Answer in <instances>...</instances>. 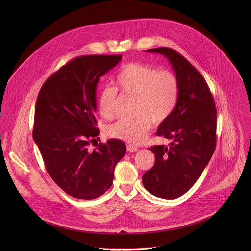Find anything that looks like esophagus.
I'll list each match as a JSON object with an SVG mask.
<instances>
[{
  "label": "esophagus",
  "mask_w": 251,
  "mask_h": 251,
  "mask_svg": "<svg viewBox=\"0 0 251 251\" xmlns=\"http://www.w3.org/2000/svg\"><path fill=\"white\" fill-rule=\"evenodd\" d=\"M126 149H127V151H129V152H135L136 151H138V148L133 145H127Z\"/></svg>",
  "instance_id": "esophagus-1"
}]
</instances>
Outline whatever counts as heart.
<instances>
[{
	"label": "heart",
	"instance_id": "heart-1",
	"mask_svg": "<svg viewBox=\"0 0 251 251\" xmlns=\"http://www.w3.org/2000/svg\"><path fill=\"white\" fill-rule=\"evenodd\" d=\"M116 88L104 87L99 97V111L105 119L115 115L118 91L133 99L130 121H119L106 128L111 138L131 144L143 141L154 125L165 123L173 114L179 98L178 77L169 71L133 62L125 65L115 77Z\"/></svg>",
	"mask_w": 251,
	"mask_h": 251
}]
</instances>
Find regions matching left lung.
I'll list each match as a JSON object with an SVG mask.
<instances>
[{"label":"left lung","mask_w":251,"mask_h":251,"mask_svg":"<svg viewBox=\"0 0 251 251\" xmlns=\"http://www.w3.org/2000/svg\"><path fill=\"white\" fill-rule=\"evenodd\" d=\"M164 55L179 84L177 105L159 125L157 136L173 139L169 147L155 145L154 165L143 175L145 188L154 196L175 199L196 182L209 163L216 145V108L205 78L183 56L169 47L147 50Z\"/></svg>","instance_id":"left-lung-1"}]
</instances>
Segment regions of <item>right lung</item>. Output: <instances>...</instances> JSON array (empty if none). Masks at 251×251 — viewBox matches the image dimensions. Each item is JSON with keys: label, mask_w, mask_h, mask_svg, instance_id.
I'll return each instance as SVG.
<instances>
[{"label": "right lung", "mask_w": 251, "mask_h": 251, "mask_svg": "<svg viewBox=\"0 0 251 251\" xmlns=\"http://www.w3.org/2000/svg\"><path fill=\"white\" fill-rule=\"evenodd\" d=\"M121 55H87L72 59L42 85L36 100L33 137L52 179L69 195L95 199L112 185L114 169L126 144L100 138L95 112L100 78Z\"/></svg>", "instance_id": "1"}]
</instances>
